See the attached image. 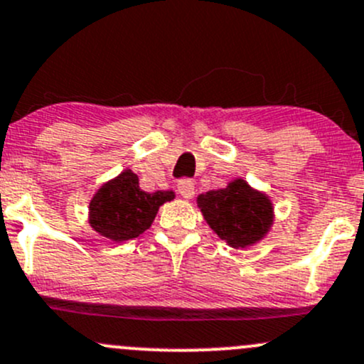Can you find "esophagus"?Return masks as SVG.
Returning a JSON list of instances; mask_svg holds the SVG:
<instances>
[{
  "mask_svg": "<svg viewBox=\"0 0 364 364\" xmlns=\"http://www.w3.org/2000/svg\"><path fill=\"white\" fill-rule=\"evenodd\" d=\"M178 192L181 193V197L192 198L195 195V183L190 178H183L181 181L178 183Z\"/></svg>",
  "mask_w": 364,
  "mask_h": 364,
  "instance_id": "1",
  "label": "esophagus"
}]
</instances>
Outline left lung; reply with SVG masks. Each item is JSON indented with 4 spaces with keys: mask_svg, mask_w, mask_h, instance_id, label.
Masks as SVG:
<instances>
[{
    "mask_svg": "<svg viewBox=\"0 0 364 364\" xmlns=\"http://www.w3.org/2000/svg\"><path fill=\"white\" fill-rule=\"evenodd\" d=\"M198 208L209 227L232 247L255 244L272 225L270 200L250 188L244 179H235L227 188L200 195Z\"/></svg>",
    "mask_w": 364,
    "mask_h": 364,
    "instance_id": "8db88e82",
    "label": "left lung"
}]
</instances>
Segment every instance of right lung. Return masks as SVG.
<instances>
[{
  "label": "right lung",
  "mask_w": 364,
  "mask_h": 364,
  "mask_svg": "<svg viewBox=\"0 0 364 364\" xmlns=\"http://www.w3.org/2000/svg\"><path fill=\"white\" fill-rule=\"evenodd\" d=\"M172 198L174 192H143L137 176L124 171L92 198L90 225L112 240L134 239L151 227L160 205Z\"/></svg>",
  "instance_id": "1"
}]
</instances>
